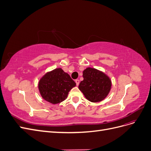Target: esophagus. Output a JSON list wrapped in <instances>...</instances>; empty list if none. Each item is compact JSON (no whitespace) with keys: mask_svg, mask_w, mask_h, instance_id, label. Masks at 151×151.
<instances>
[{"mask_svg":"<svg viewBox=\"0 0 151 151\" xmlns=\"http://www.w3.org/2000/svg\"><path fill=\"white\" fill-rule=\"evenodd\" d=\"M75 82H76V85L77 86H79V79H76L75 81Z\"/></svg>","mask_w":151,"mask_h":151,"instance_id":"esophagus-1","label":"esophagus"}]
</instances>
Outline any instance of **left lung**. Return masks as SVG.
<instances>
[{
  "label": "left lung",
  "mask_w": 151,
  "mask_h": 151,
  "mask_svg": "<svg viewBox=\"0 0 151 151\" xmlns=\"http://www.w3.org/2000/svg\"><path fill=\"white\" fill-rule=\"evenodd\" d=\"M83 78L79 89L88 101L98 103L104 100L110 92L111 80L103 71L88 67L83 70Z\"/></svg>",
  "instance_id": "left-lung-1"
}]
</instances>
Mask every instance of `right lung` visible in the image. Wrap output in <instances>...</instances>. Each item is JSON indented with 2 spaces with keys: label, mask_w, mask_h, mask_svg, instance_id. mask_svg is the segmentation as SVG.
<instances>
[{
  "label": "right lung",
  "mask_w": 151,
  "mask_h": 151,
  "mask_svg": "<svg viewBox=\"0 0 151 151\" xmlns=\"http://www.w3.org/2000/svg\"><path fill=\"white\" fill-rule=\"evenodd\" d=\"M76 86L75 82L61 68L48 71L41 77L38 88L42 98L53 104L67 98L68 92Z\"/></svg>",
  "instance_id": "1"
}]
</instances>
